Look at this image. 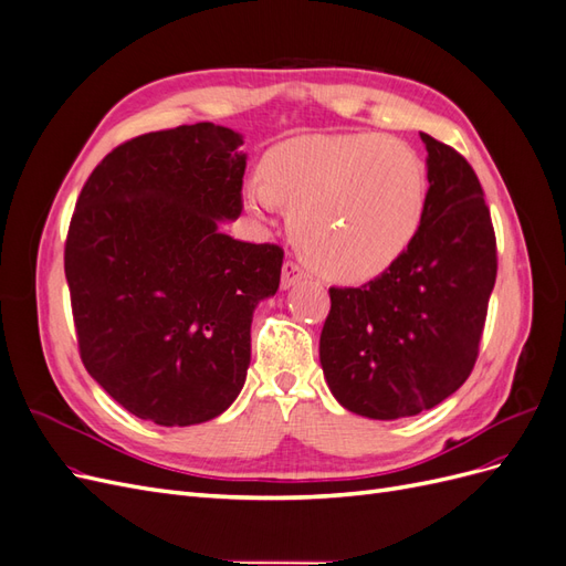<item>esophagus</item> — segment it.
Masks as SVG:
<instances>
[{
	"mask_svg": "<svg viewBox=\"0 0 566 566\" xmlns=\"http://www.w3.org/2000/svg\"><path fill=\"white\" fill-rule=\"evenodd\" d=\"M304 279H306V273H304V269L300 264H295V262H285L283 264V276H281V287L283 290L297 285Z\"/></svg>",
	"mask_w": 566,
	"mask_h": 566,
	"instance_id": "esophagus-1",
	"label": "esophagus"
}]
</instances>
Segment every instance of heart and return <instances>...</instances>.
I'll list each match as a JSON object with an SVG mask.
<instances>
[{
    "label": "heart",
    "instance_id": "1",
    "mask_svg": "<svg viewBox=\"0 0 566 566\" xmlns=\"http://www.w3.org/2000/svg\"><path fill=\"white\" fill-rule=\"evenodd\" d=\"M430 177L416 148L385 134L295 136L264 153L243 208L269 221L293 212V235L314 269L339 283L380 276L416 241Z\"/></svg>",
    "mask_w": 566,
    "mask_h": 566
}]
</instances>
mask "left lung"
I'll list each match as a JSON object with an SVG mask.
<instances>
[{"label":"left lung","instance_id":"left-lung-1","mask_svg":"<svg viewBox=\"0 0 566 566\" xmlns=\"http://www.w3.org/2000/svg\"><path fill=\"white\" fill-rule=\"evenodd\" d=\"M420 139L430 198L416 241L378 279L331 287L321 333L333 397L373 420L418 416L468 380L499 269L474 169L430 134Z\"/></svg>","mask_w":566,"mask_h":566}]
</instances>
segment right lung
<instances>
[{"instance_id":"obj_1","label":"right lung","mask_w":566,"mask_h":566,"mask_svg":"<svg viewBox=\"0 0 566 566\" xmlns=\"http://www.w3.org/2000/svg\"><path fill=\"white\" fill-rule=\"evenodd\" d=\"M243 134L212 123L117 146L84 184L65 241L82 364L132 416L208 422L235 401L256 304L283 250L235 241Z\"/></svg>"}]
</instances>
